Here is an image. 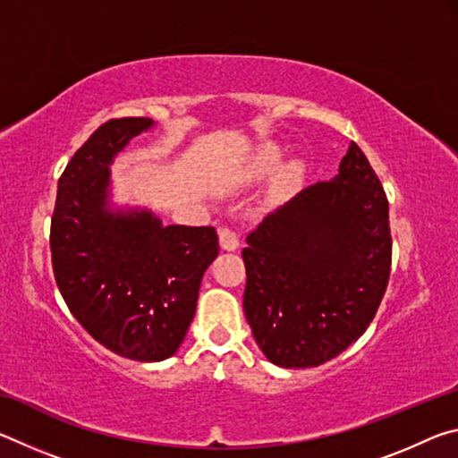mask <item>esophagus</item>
<instances>
[{"instance_id": "1", "label": "esophagus", "mask_w": 458, "mask_h": 458, "mask_svg": "<svg viewBox=\"0 0 458 458\" xmlns=\"http://www.w3.org/2000/svg\"><path fill=\"white\" fill-rule=\"evenodd\" d=\"M220 246L224 250H236L240 246V236L234 228H222L220 230Z\"/></svg>"}]
</instances>
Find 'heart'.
<instances>
[{
    "label": "heart",
    "instance_id": "b5f03b06",
    "mask_svg": "<svg viewBox=\"0 0 458 458\" xmlns=\"http://www.w3.org/2000/svg\"><path fill=\"white\" fill-rule=\"evenodd\" d=\"M281 159L283 155L281 151L276 149V147H265L254 161L248 167V175L250 177H267L273 172H276V167L281 165ZM301 175H303V169L301 165L293 164V165H286L281 174H278V180H276V190L278 191H289L291 188H294L301 182Z\"/></svg>",
    "mask_w": 458,
    "mask_h": 458
}]
</instances>
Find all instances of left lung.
I'll return each mask as SVG.
<instances>
[{
	"mask_svg": "<svg viewBox=\"0 0 458 458\" xmlns=\"http://www.w3.org/2000/svg\"><path fill=\"white\" fill-rule=\"evenodd\" d=\"M244 315L267 358L315 368L377 313L392 267L387 198L358 143L339 174L268 214L246 238Z\"/></svg>",
	"mask_w": 458,
	"mask_h": 458,
	"instance_id": "left-lung-1",
	"label": "left lung"
}]
</instances>
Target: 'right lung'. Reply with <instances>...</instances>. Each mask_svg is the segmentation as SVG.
<instances>
[{"label":"right lung","mask_w":458,"mask_h":458,"mask_svg":"<svg viewBox=\"0 0 458 458\" xmlns=\"http://www.w3.org/2000/svg\"><path fill=\"white\" fill-rule=\"evenodd\" d=\"M147 117L111 119L68 161L50 224L54 278L84 329L137 361L177 352L196 313L199 283L218 257L212 226H161L151 212H108V165Z\"/></svg>","instance_id":"1"}]
</instances>
